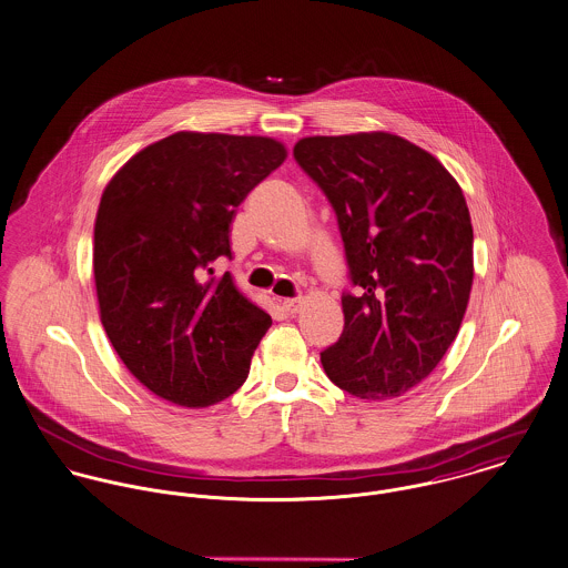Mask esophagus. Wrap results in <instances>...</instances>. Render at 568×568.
I'll return each mask as SVG.
<instances>
[{
  "label": "esophagus",
  "mask_w": 568,
  "mask_h": 568,
  "mask_svg": "<svg viewBox=\"0 0 568 568\" xmlns=\"http://www.w3.org/2000/svg\"><path fill=\"white\" fill-rule=\"evenodd\" d=\"M301 306H303V298H285L283 301V308L287 311V313H298L301 311Z\"/></svg>",
  "instance_id": "obj_1"
}]
</instances>
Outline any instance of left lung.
<instances>
[{"label": "left lung", "mask_w": 568, "mask_h": 568, "mask_svg": "<svg viewBox=\"0 0 568 568\" xmlns=\"http://www.w3.org/2000/svg\"><path fill=\"white\" fill-rule=\"evenodd\" d=\"M294 158L331 201L354 294L326 376L361 399L419 385L458 335L474 283V226L458 181L387 131L311 135Z\"/></svg>", "instance_id": "8db88e82"}]
</instances>
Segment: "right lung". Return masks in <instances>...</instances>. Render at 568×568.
I'll list each match as a JSON object with an SVG mask.
<instances>
[{"mask_svg": "<svg viewBox=\"0 0 568 568\" xmlns=\"http://www.w3.org/2000/svg\"><path fill=\"white\" fill-rule=\"evenodd\" d=\"M287 158L265 135L176 131L110 179L92 270L101 324L131 374L162 399L205 408L237 392L272 317L231 274V222Z\"/></svg>", "mask_w": 568, "mask_h": 568, "instance_id": "obj_1", "label": "right lung"}]
</instances>
